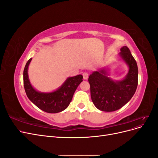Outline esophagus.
I'll return each mask as SVG.
<instances>
[{"label":"esophagus","mask_w":158,"mask_h":158,"mask_svg":"<svg viewBox=\"0 0 158 158\" xmlns=\"http://www.w3.org/2000/svg\"><path fill=\"white\" fill-rule=\"evenodd\" d=\"M83 78L84 79V80H87L88 78V73H83Z\"/></svg>","instance_id":"obj_1"}]
</instances>
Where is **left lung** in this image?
Wrapping results in <instances>:
<instances>
[{
  "label": "left lung",
  "instance_id": "8db88e82",
  "mask_svg": "<svg viewBox=\"0 0 158 158\" xmlns=\"http://www.w3.org/2000/svg\"><path fill=\"white\" fill-rule=\"evenodd\" d=\"M119 56L128 66L125 78L113 80L108 69H100L90 74L91 98L94 106L103 111L111 112L121 109L135 94L138 85V66L135 59L127 46L121 48Z\"/></svg>",
  "mask_w": 158,
  "mask_h": 158
}]
</instances>
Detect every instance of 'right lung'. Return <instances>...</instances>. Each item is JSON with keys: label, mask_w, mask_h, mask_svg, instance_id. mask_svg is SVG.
<instances>
[{"label": "right lung", "mask_w": 158, "mask_h": 158, "mask_svg": "<svg viewBox=\"0 0 158 158\" xmlns=\"http://www.w3.org/2000/svg\"><path fill=\"white\" fill-rule=\"evenodd\" d=\"M31 58L27 62L23 70V85L27 98L35 106L47 113H56L68 107L79 84L83 81L82 75L69 77L58 89L52 92H40L33 88L28 77V66Z\"/></svg>", "instance_id": "add662e5"}]
</instances>
